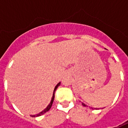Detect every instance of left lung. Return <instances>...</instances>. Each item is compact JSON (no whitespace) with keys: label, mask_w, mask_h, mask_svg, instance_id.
Wrapping results in <instances>:
<instances>
[{"label":"left lung","mask_w":128,"mask_h":128,"mask_svg":"<svg viewBox=\"0 0 128 128\" xmlns=\"http://www.w3.org/2000/svg\"><path fill=\"white\" fill-rule=\"evenodd\" d=\"M82 105H83L84 106H86V105H85V104H84V103H82Z\"/></svg>","instance_id":"8db88e82"}]
</instances>
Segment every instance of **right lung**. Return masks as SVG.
Wrapping results in <instances>:
<instances>
[{
	"instance_id": "1",
	"label": "right lung",
	"mask_w": 128,
	"mask_h": 128,
	"mask_svg": "<svg viewBox=\"0 0 128 128\" xmlns=\"http://www.w3.org/2000/svg\"><path fill=\"white\" fill-rule=\"evenodd\" d=\"M60 85V82L58 84L56 85V87H55V89H54V90H53V96H52V99H51V101H50V104L48 105L47 107L46 108H45L44 110H43V111H42L41 112H40L39 114H35V115H31V116H32V117H36V116H41V115H42V114H44L45 112H48V110H50V108H51V106H52V104H53V100H54V97H55V92H56V89L58 88V87Z\"/></svg>"
}]
</instances>
